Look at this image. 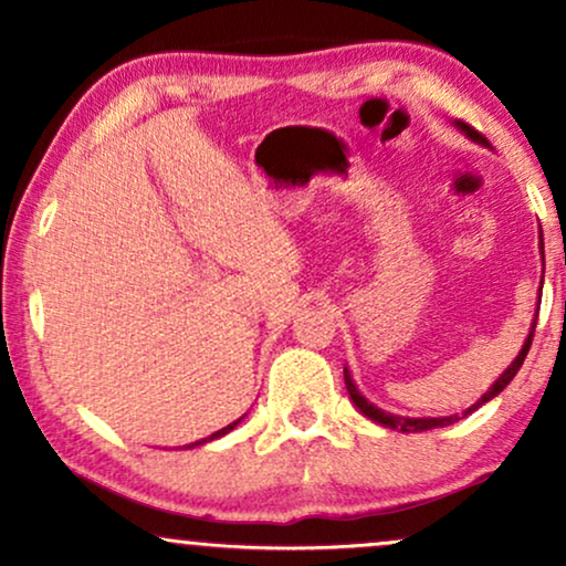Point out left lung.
<instances>
[{
  "label": "left lung",
  "instance_id": "left-lung-1",
  "mask_svg": "<svg viewBox=\"0 0 566 566\" xmlns=\"http://www.w3.org/2000/svg\"><path fill=\"white\" fill-rule=\"evenodd\" d=\"M454 125L463 129V133L469 135L471 140L482 143V146L490 148V140H486L482 133H476V129H473L471 125H465V122H454ZM541 255H543V239H541ZM541 287H543V284H541ZM535 324H537V314H535V322H532V327H530L527 340H524V346H522V350H518L516 359H513L511 365H509V369H505V373L500 375V378H497L495 382H492L490 391H486V394L482 396V399L476 401V405H471L469 409H465L463 418H465V415H471L473 409H479L482 405H486V401H490V399H495V396H497L500 391H503V388L509 386V382H511L513 378H516L518 367H522L524 359H527V350H530V346H532V337H535ZM343 378H346L348 396H350V401H354V405H356V409H359V412L365 415V418L375 420V423H378V426L399 428V431H428V428H444V426H452V423H458V420H460V415H444V418H401V415H391V412H386V409L375 407L373 401H367L365 396L359 394V388H356V382H354V378H350V373H348L346 367H343Z\"/></svg>",
  "mask_w": 566,
  "mask_h": 566
}]
</instances>
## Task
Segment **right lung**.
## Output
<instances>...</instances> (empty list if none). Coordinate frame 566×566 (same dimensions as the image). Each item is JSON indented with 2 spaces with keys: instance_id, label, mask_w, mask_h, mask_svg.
<instances>
[{
  "instance_id": "obj_1",
  "label": "right lung",
  "mask_w": 566,
  "mask_h": 566,
  "mask_svg": "<svg viewBox=\"0 0 566 566\" xmlns=\"http://www.w3.org/2000/svg\"><path fill=\"white\" fill-rule=\"evenodd\" d=\"M239 423H242V418H239V420H233V423H231V426L220 428V431H216V433H212V437H210V439H201V441H193V444H188V447H197V444H205V441H212V439L223 437V433H229V431H233V428H237Z\"/></svg>"
}]
</instances>
